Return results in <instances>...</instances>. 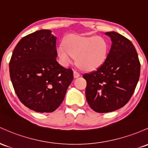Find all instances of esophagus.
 Wrapping results in <instances>:
<instances>
[{
    "label": "esophagus",
    "mask_w": 148,
    "mask_h": 148,
    "mask_svg": "<svg viewBox=\"0 0 148 148\" xmlns=\"http://www.w3.org/2000/svg\"><path fill=\"white\" fill-rule=\"evenodd\" d=\"M80 77V74L79 72H77V71H74V77L75 78H78Z\"/></svg>",
    "instance_id": "obj_1"
}]
</instances>
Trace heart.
<instances>
[{
	"mask_svg": "<svg viewBox=\"0 0 148 148\" xmlns=\"http://www.w3.org/2000/svg\"><path fill=\"white\" fill-rule=\"evenodd\" d=\"M108 43L100 36H83L72 34L60 44L58 55L61 64L69 66L77 57L79 65L87 71L96 69L103 64L108 56Z\"/></svg>",
	"mask_w": 148,
	"mask_h": 148,
	"instance_id": "b5f03b06",
	"label": "heart"
}]
</instances>
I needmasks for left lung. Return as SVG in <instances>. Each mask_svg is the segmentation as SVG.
<instances>
[{"label": "left lung", "mask_w": 148, "mask_h": 148, "mask_svg": "<svg viewBox=\"0 0 148 148\" xmlns=\"http://www.w3.org/2000/svg\"><path fill=\"white\" fill-rule=\"evenodd\" d=\"M105 34L112 40L106 60L96 70L83 75L87 82L88 103L99 113L124 107L134 93L140 71L138 53L131 40L115 32Z\"/></svg>", "instance_id": "8db88e82"}]
</instances>
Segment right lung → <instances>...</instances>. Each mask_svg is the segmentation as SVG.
Here are the masks:
<instances>
[{
    "mask_svg": "<svg viewBox=\"0 0 148 148\" xmlns=\"http://www.w3.org/2000/svg\"><path fill=\"white\" fill-rule=\"evenodd\" d=\"M48 29L23 37L10 61L14 91L26 107L37 112H53L62 103L74 79L71 69L56 60V37Z\"/></svg>",
    "mask_w": 148,
    "mask_h": 148,
    "instance_id": "add662e5",
    "label": "right lung"
}]
</instances>
